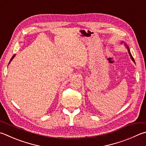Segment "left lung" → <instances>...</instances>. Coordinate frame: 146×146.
<instances>
[{
	"mask_svg": "<svg viewBox=\"0 0 146 146\" xmlns=\"http://www.w3.org/2000/svg\"><path fill=\"white\" fill-rule=\"evenodd\" d=\"M127 46V45H126ZM126 48H127V49H128V53H129V56H130V57H131V59H132V60H133V61L135 62V60H134V59H133V56H132L131 55V53H130V51H129V48H128V46H126Z\"/></svg>",
	"mask_w": 146,
	"mask_h": 146,
	"instance_id": "8db88e82",
	"label": "left lung"
}]
</instances>
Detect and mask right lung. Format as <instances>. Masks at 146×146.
Returning a JSON list of instances; mask_svg holds the SVG:
<instances>
[{
  "mask_svg": "<svg viewBox=\"0 0 146 146\" xmlns=\"http://www.w3.org/2000/svg\"><path fill=\"white\" fill-rule=\"evenodd\" d=\"M15 55H13V56L12 57V58H11V60H10V61H9V62H11V60H12V59H13V58H14V57H15Z\"/></svg>",
  "mask_w": 146,
  "mask_h": 146,
  "instance_id": "right-lung-1",
  "label": "right lung"
}]
</instances>
